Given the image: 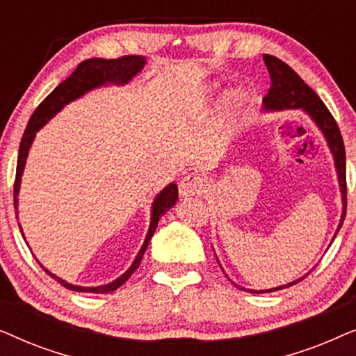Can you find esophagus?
Masks as SVG:
<instances>
[{"instance_id": "esophagus-1", "label": "esophagus", "mask_w": 356, "mask_h": 356, "mask_svg": "<svg viewBox=\"0 0 356 356\" xmlns=\"http://www.w3.org/2000/svg\"><path fill=\"white\" fill-rule=\"evenodd\" d=\"M206 186V178H202L201 175L191 173L188 177H184L179 183V194L183 197L186 196H194V194H199Z\"/></svg>"}]
</instances>
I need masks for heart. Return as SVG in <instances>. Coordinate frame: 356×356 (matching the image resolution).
<instances>
[{"mask_svg":"<svg viewBox=\"0 0 356 356\" xmlns=\"http://www.w3.org/2000/svg\"><path fill=\"white\" fill-rule=\"evenodd\" d=\"M212 99L211 97H206V99L197 102L194 105V113L204 115L209 110V105H211ZM243 121V100L238 94H232L227 97L225 106H223L220 116H218L217 123V140L220 147H227L230 144V140L235 138L238 128L241 126Z\"/></svg>","mask_w":356,"mask_h":356,"instance_id":"obj_1","label":"heart"}]
</instances>
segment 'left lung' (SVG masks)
Masks as SVG:
<instances>
[{
  "label": "left lung",
  "instance_id": "1",
  "mask_svg": "<svg viewBox=\"0 0 356 356\" xmlns=\"http://www.w3.org/2000/svg\"><path fill=\"white\" fill-rule=\"evenodd\" d=\"M264 63L267 66L270 76V89L267 92V95L262 100L266 111H282V110H293L300 108L305 113L311 116V120L314 121L316 126L323 131L325 140L330 152L334 155L335 160V170H337V178L340 184V193H342V217H340V223L337 227V235L340 227L345 220V213H347V178H345V147H343V139L340 134V129L337 123H335L334 116L330 115L327 106L324 105V102L319 99L318 94L311 89L308 84H305V81L291 70V67L284 63L279 58L272 55H264ZM334 235V238H335ZM309 274V272H308ZM306 274V275H308ZM306 275L300 277L295 282H290L286 285L275 286L270 290H246L240 286L241 290L250 291V293H269V291H277L289 289V286L298 284L305 279Z\"/></svg>",
  "mask_w": 356,
  "mask_h": 356
}]
</instances>
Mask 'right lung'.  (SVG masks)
<instances>
[{
  "instance_id": "right-lung-1",
  "label": "right lung",
  "mask_w": 356,
  "mask_h": 356,
  "mask_svg": "<svg viewBox=\"0 0 356 356\" xmlns=\"http://www.w3.org/2000/svg\"><path fill=\"white\" fill-rule=\"evenodd\" d=\"M145 65V58L138 56V55H128L116 58V60H104V58H90V60L82 61L79 66L76 67L74 72L67 77L66 81H63L60 86L56 87L55 90L51 92L50 95L47 97L45 100L42 102L40 105L37 106V110L33 111V115L29 120L27 128L24 131L21 145H19V155H17V167H16V181H14V209H16L17 216V194L19 188H21V177L24 172V167H26V160L29 155V149L35 139V133L42 128L47 121H50L53 116H55L58 111L63 110V106L70 104V102L79 99L89 90H94L97 87L113 84V86H123L126 82H129L133 77L138 74V72L143 70ZM178 201V186L177 183H170L168 186H165L162 191L157 194L155 201L152 204V216H150V225L147 236H145L144 245L140 248L138 256L128 270L124 272L123 275L118 277V279L110 282L106 285H99V286H81V285H72L70 282L60 279L55 274H51L47 267H43L40 262V267L47 272L51 279L65 286L67 290L74 291H84V293H110V291H115L118 286L124 284L126 280L133 275V272L138 269L140 261H143V256L145 250H147L149 241L152 240L155 228H157V223L160 217L163 216L165 212L170 211L175 206V202ZM19 228L22 227L19 223ZM24 236V235H22ZM26 240V238H24Z\"/></svg>"
}]
</instances>
